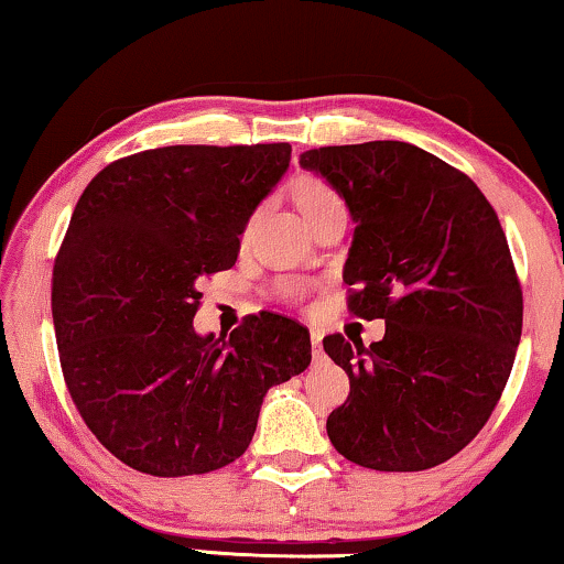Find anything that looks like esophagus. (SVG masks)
I'll list each match as a JSON object with an SVG mask.
<instances>
[{
	"instance_id": "obj_1",
	"label": "esophagus",
	"mask_w": 564,
	"mask_h": 564,
	"mask_svg": "<svg viewBox=\"0 0 564 564\" xmlns=\"http://www.w3.org/2000/svg\"><path fill=\"white\" fill-rule=\"evenodd\" d=\"M321 332H311V345H313V357H321Z\"/></svg>"
}]
</instances>
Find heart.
<instances>
[{
  "label": "heart",
  "mask_w": 564,
  "mask_h": 564,
  "mask_svg": "<svg viewBox=\"0 0 564 564\" xmlns=\"http://www.w3.org/2000/svg\"><path fill=\"white\" fill-rule=\"evenodd\" d=\"M292 199H295L300 215L305 217L308 225L328 215V212L345 209L341 196L326 181L316 178V175H300V178H295V184H292Z\"/></svg>",
  "instance_id": "obj_1"
}]
</instances>
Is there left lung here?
<instances>
[{
	"instance_id": "obj_1",
	"label": "left lung",
	"mask_w": 564,
	"mask_h": 564,
	"mask_svg": "<svg viewBox=\"0 0 564 564\" xmlns=\"http://www.w3.org/2000/svg\"><path fill=\"white\" fill-rule=\"evenodd\" d=\"M300 165L352 215L349 311L386 321L370 347L324 339L349 376L328 441L365 469H433L485 427L521 341L523 295L500 219L469 175L409 142L318 148Z\"/></svg>"
}]
</instances>
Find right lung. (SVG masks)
Instances as JSON below:
<instances>
[{
    "label": "right lung",
    "mask_w": 564,
    "mask_h": 564,
    "mask_svg": "<svg viewBox=\"0 0 564 564\" xmlns=\"http://www.w3.org/2000/svg\"><path fill=\"white\" fill-rule=\"evenodd\" d=\"M288 142L173 144L106 165L79 196L51 284L69 397L90 433L152 477L240 458L267 391L311 365L308 328L248 318L196 334L202 276L236 264L248 219L290 167Z\"/></svg>",
    "instance_id": "obj_1"
}]
</instances>
